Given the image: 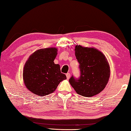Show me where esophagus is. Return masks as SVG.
<instances>
[{
  "label": "esophagus",
  "mask_w": 131,
  "mask_h": 131,
  "mask_svg": "<svg viewBox=\"0 0 131 131\" xmlns=\"http://www.w3.org/2000/svg\"><path fill=\"white\" fill-rule=\"evenodd\" d=\"M66 78H67L68 79H70V73H66Z\"/></svg>",
  "instance_id": "1"
}]
</instances>
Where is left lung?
I'll return each instance as SVG.
<instances>
[{
    "mask_svg": "<svg viewBox=\"0 0 131 131\" xmlns=\"http://www.w3.org/2000/svg\"><path fill=\"white\" fill-rule=\"evenodd\" d=\"M75 56L79 63L80 76L75 79L72 76L69 83L78 94L92 97L105 88L110 76V68L107 58L94 48L77 45Z\"/></svg>",
    "mask_w": 131,
    "mask_h": 131,
    "instance_id": "obj_1",
    "label": "left lung"
}]
</instances>
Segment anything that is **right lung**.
I'll list each match as a JSON object with an SVG mask.
<instances>
[{"mask_svg": "<svg viewBox=\"0 0 131 131\" xmlns=\"http://www.w3.org/2000/svg\"><path fill=\"white\" fill-rule=\"evenodd\" d=\"M57 51L56 48L38 49L26 61L23 76L25 86L31 92L39 96L49 94L66 79L61 73L59 65L53 62Z\"/></svg>", "mask_w": 131, "mask_h": 131, "instance_id": "obj_1", "label": "right lung"}]
</instances>
